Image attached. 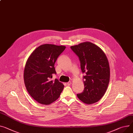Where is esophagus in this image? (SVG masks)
<instances>
[{
  "instance_id": "34e87169",
  "label": "esophagus",
  "mask_w": 133,
  "mask_h": 133,
  "mask_svg": "<svg viewBox=\"0 0 133 133\" xmlns=\"http://www.w3.org/2000/svg\"><path fill=\"white\" fill-rule=\"evenodd\" d=\"M71 83H71V82H70H70H68L67 83V85H70V84H71Z\"/></svg>"
}]
</instances>
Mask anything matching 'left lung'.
Masks as SVG:
<instances>
[{"instance_id": "1", "label": "left lung", "mask_w": 133, "mask_h": 133, "mask_svg": "<svg viewBox=\"0 0 133 133\" xmlns=\"http://www.w3.org/2000/svg\"><path fill=\"white\" fill-rule=\"evenodd\" d=\"M80 61L84 89L77 96L83 103L90 104L99 101L108 88L110 70L108 58L102 50L91 42L70 46Z\"/></svg>"}]
</instances>
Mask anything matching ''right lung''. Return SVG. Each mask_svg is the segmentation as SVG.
I'll list each match as a JSON object with an SVG mask.
<instances>
[{"mask_svg":"<svg viewBox=\"0 0 133 133\" xmlns=\"http://www.w3.org/2000/svg\"><path fill=\"white\" fill-rule=\"evenodd\" d=\"M66 48L46 44L35 49L28 59L24 70V82L29 95L35 101L49 105L56 101L63 91L64 85L56 78L55 64Z\"/></svg>","mask_w":133,"mask_h":133,"instance_id":"add662e5","label":"right lung"}]
</instances>
